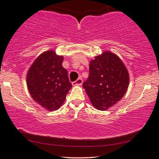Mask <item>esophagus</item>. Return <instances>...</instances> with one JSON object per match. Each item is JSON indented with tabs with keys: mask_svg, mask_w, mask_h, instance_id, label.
<instances>
[{
	"mask_svg": "<svg viewBox=\"0 0 159 159\" xmlns=\"http://www.w3.org/2000/svg\"><path fill=\"white\" fill-rule=\"evenodd\" d=\"M83 84V80L81 78H79V79H78L75 81L73 82L72 84L73 86H76V85H81Z\"/></svg>",
	"mask_w": 159,
	"mask_h": 159,
	"instance_id": "34e87169",
	"label": "esophagus"
}]
</instances>
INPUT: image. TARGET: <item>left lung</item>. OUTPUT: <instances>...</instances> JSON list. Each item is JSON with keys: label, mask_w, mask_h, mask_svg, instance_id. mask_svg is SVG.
<instances>
[{"label": "left lung", "mask_w": 159, "mask_h": 159, "mask_svg": "<svg viewBox=\"0 0 159 159\" xmlns=\"http://www.w3.org/2000/svg\"><path fill=\"white\" fill-rule=\"evenodd\" d=\"M129 74L120 57L104 52L89 65V76L83 84L96 109L104 111L120 101L129 85Z\"/></svg>", "instance_id": "1"}]
</instances>
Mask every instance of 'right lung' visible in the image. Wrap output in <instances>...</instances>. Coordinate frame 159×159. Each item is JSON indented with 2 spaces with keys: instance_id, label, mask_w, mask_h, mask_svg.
I'll return each mask as SVG.
<instances>
[{
  "instance_id": "add662e5",
  "label": "right lung",
  "mask_w": 159,
  "mask_h": 159,
  "mask_svg": "<svg viewBox=\"0 0 159 159\" xmlns=\"http://www.w3.org/2000/svg\"><path fill=\"white\" fill-rule=\"evenodd\" d=\"M62 61V56L53 50L47 51L34 60L26 75L27 88L32 99L49 111L60 108L72 87Z\"/></svg>"
}]
</instances>
